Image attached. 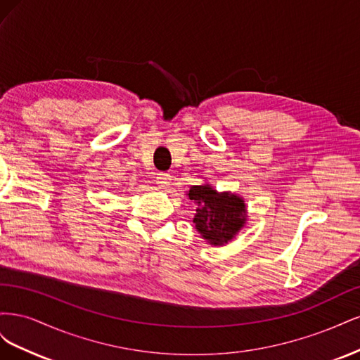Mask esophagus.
<instances>
[{
	"label": "esophagus",
	"mask_w": 360,
	"mask_h": 360,
	"mask_svg": "<svg viewBox=\"0 0 360 360\" xmlns=\"http://www.w3.org/2000/svg\"><path fill=\"white\" fill-rule=\"evenodd\" d=\"M156 184L159 186V189H168L171 184V176L167 172H159L156 177Z\"/></svg>",
	"instance_id": "34e87169"
}]
</instances>
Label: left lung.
Instances as JSON below:
<instances>
[{
	"label": "left lung",
	"mask_w": 360,
	"mask_h": 360,
	"mask_svg": "<svg viewBox=\"0 0 360 360\" xmlns=\"http://www.w3.org/2000/svg\"><path fill=\"white\" fill-rule=\"evenodd\" d=\"M186 195L197 205L195 230L207 245L224 246L246 225L248 210L240 195L230 191L219 192L210 183L191 186Z\"/></svg>",
	"instance_id": "left-lung-1"
}]
</instances>
